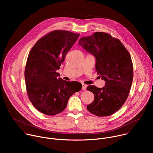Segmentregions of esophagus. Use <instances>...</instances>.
I'll return each mask as SVG.
<instances>
[{
    "instance_id": "obj_1",
    "label": "esophagus",
    "mask_w": 153,
    "mask_h": 153,
    "mask_svg": "<svg viewBox=\"0 0 153 153\" xmlns=\"http://www.w3.org/2000/svg\"><path fill=\"white\" fill-rule=\"evenodd\" d=\"M86 85L84 83H82V90L83 91H86Z\"/></svg>"
}]
</instances>
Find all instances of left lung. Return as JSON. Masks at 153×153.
I'll use <instances>...</instances> for the list:
<instances>
[{
  "label": "left lung",
  "instance_id": "obj_1",
  "mask_svg": "<svg viewBox=\"0 0 153 153\" xmlns=\"http://www.w3.org/2000/svg\"><path fill=\"white\" fill-rule=\"evenodd\" d=\"M79 44L96 57V70L106 82L103 88L87 87L94 95L87 110L97 116H110L123 106L129 95L133 79L131 57L119 39L103 32L83 37Z\"/></svg>",
  "mask_w": 153,
  "mask_h": 153
}]
</instances>
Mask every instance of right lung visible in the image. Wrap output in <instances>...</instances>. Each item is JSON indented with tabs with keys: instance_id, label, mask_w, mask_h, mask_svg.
I'll return each instance as SVG.
<instances>
[{
	"instance_id": "add662e5",
	"label": "right lung",
	"mask_w": 153,
	"mask_h": 153,
	"mask_svg": "<svg viewBox=\"0 0 153 153\" xmlns=\"http://www.w3.org/2000/svg\"><path fill=\"white\" fill-rule=\"evenodd\" d=\"M79 36L68 31H51L37 40L28 54L25 70L27 94L43 114L62 112L69 98L82 88L80 83L58 78L56 72Z\"/></svg>"
}]
</instances>
